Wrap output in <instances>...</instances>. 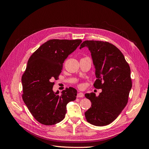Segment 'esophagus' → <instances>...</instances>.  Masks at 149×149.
Here are the masks:
<instances>
[{"label": "esophagus", "mask_w": 149, "mask_h": 149, "mask_svg": "<svg viewBox=\"0 0 149 149\" xmlns=\"http://www.w3.org/2000/svg\"><path fill=\"white\" fill-rule=\"evenodd\" d=\"M77 96H78V97H84V93H81V92H79L78 93Z\"/></svg>", "instance_id": "1"}]
</instances>
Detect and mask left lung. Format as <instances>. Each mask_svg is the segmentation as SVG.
Returning a JSON list of instances; mask_svg holds the SVG:
<instances>
[{
  "label": "left lung",
  "instance_id": "8db88e82",
  "mask_svg": "<svg viewBox=\"0 0 149 149\" xmlns=\"http://www.w3.org/2000/svg\"><path fill=\"white\" fill-rule=\"evenodd\" d=\"M87 47L91 53L97 78L94 83L102 89L99 96L94 93L85 94L91 107L85 112L90 124L104 126L112 123L127 104L132 88L130 69L124 56L114 45L106 42L86 40L79 49Z\"/></svg>",
  "mask_w": 149,
  "mask_h": 149
}]
</instances>
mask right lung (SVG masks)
I'll return each mask as SVG.
<instances>
[{
    "label": "right lung",
    "instance_id": "right-lung-1",
    "mask_svg": "<svg viewBox=\"0 0 149 149\" xmlns=\"http://www.w3.org/2000/svg\"><path fill=\"white\" fill-rule=\"evenodd\" d=\"M81 42V40H48L30 57L22 77V98L40 123L52 125L60 123L65 118L67 104L76 100V89L66 88L60 94L59 91L53 90L52 81L58 79L65 60Z\"/></svg>",
    "mask_w": 149,
    "mask_h": 149
}]
</instances>
